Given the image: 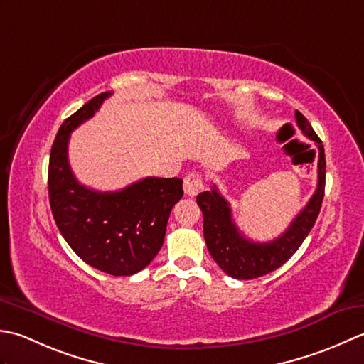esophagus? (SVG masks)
<instances>
[{"label": "esophagus", "instance_id": "esophagus-1", "mask_svg": "<svg viewBox=\"0 0 364 364\" xmlns=\"http://www.w3.org/2000/svg\"><path fill=\"white\" fill-rule=\"evenodd\" d=\"M203 187H204L203 176L199 173H190L183 179V191L187 196H196L198 193L203 190Z\"/></svg>", "mask_w": 364, "mask_h": 364}]
</instances>
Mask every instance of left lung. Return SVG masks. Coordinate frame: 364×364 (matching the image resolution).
Here are the masks:
<instances>
[{
    "label": "left lung",
    "instance_id": "8db88e82",
    "mask_svg": "<svg viewBox=\"0 0 364 364\" xmlns=\"http://www.w3.org/2000/svg\"><path fill=\"white\" fill-rule=\"evenodd\" d=\"M296 125L303 135L318 147L317 187L286 231L272 242H253L245 237L232 220L231 205L220 195L218 188L199 193L196 203L204 217V239L213 261L226 275L235 279H255L279 269L306 239L321 212L325 191V152L321 138L300 111H295Z\"/></svg>",
    "mask_w": 364,
    "mask_h": 364
}]
</instances>
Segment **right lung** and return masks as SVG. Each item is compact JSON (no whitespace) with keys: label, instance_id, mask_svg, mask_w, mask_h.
<instances>
[{"label":"right lung","instance_id":"1","mask_svg":"<svg viewBox=\"0 0 364 364\" xmlns=\"http://www.w3.org/2000/svg\"><path fill=\"white\" fill-rule=\"evenodd\" d=\"M111 94L95 95L59 127L50 154L48 198L59 232L81 261L109 275L130 277L160 251L183 181L146 177L122 190L97 191L75 179L68 157L70 133Z\"/></svg>","mask_w":364,"mask_h":364}]
</instances>
